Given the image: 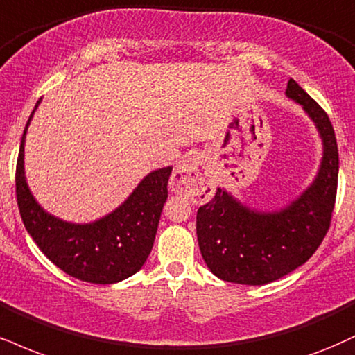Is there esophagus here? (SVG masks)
Returning a JSON list of instances; mask_svg holds the SVG:
<instances>
[{
  "instance_id": "obj_1",
  "label": "esophagus",
  "mask_w": 355,
  "mask_h": 355,
  "mask_svg": "<svg viewBox=\"0 0 355 355\" xmlns=\"http://www.w3.org/2000/svg\"><path fill=\"white\" fill-rule=\"evenodd\" d=\"M172 189L177 193L189 196L190 200L200 203L211 198L215 183L210 175L202 168L200 160L196 157H189L172 173Z\"/></svg>"
}]
</instances>
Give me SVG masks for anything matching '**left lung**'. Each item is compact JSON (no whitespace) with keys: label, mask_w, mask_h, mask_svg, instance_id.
I'll return each instance as SVG.
<instances>
[{"label":"left lung","mask_w":355,"mask_h":355,"mask_svg":"<svg viewBox=\"0 0 355 355\" xmlns=\"http://www.w3.org/2000/svg\"><path fill=\"white\" fill-rule=\"evenodd\" d=\"M286 96L302 105L322 139V160L314 182L288 207L258 211L225 189L198 208L196 236L210 271L236 284L272 283L304 264L326 236L339 175L336 134L327 114L294 79Z\"/></svg>","instance_id":"8db88e82"}]
</instances>
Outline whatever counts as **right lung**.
<instances>
[{
  "instance_id": "right-lung-1",
  "label": "right lung",
  "mask_w": 355,
  "mask_h": 355,
  "mask_svg": "<svg viewBox=\"0 0 355 355\" xmlns=\"http://www.w3.org/2000/svg\"><path fill=\"white\" fill-rule=\"evenodd\" d=\"M34 110L21 137L16 164V198L28 233L42 253L72 277L94 284L127 279L144 266L152 251L172 166L148 173L129 198L104 218L84 225L55 218L34 200L24 177V142Z\"/></svg>"
}]
</instances>
